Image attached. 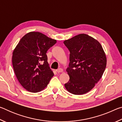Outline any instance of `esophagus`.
<instances>
[{"mask_svg": "<svg viewBox=\"0 0 122 122\" xmlns=\"http://www.w3.org/2000/svg\"><path fill=\"white\" fill-rule=\"evenodd\" d=\"M56 71L57 72V73H62L63 71V69L62 68H59L58 69L56 70Z\"/></svg>", "mask_w": 122, "mask_h": 122, "instance_id": "34e87169", "label": "esophagus"}]
</instances>
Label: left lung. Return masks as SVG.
Masks as SVG:
<instances>
[{
    "mask_svg": "<svg viewBox=\"0 0 122 122\" xmlns=\"http://www.w3.org/2000/svg\"><path fill=\"white\" fill-rule=\"evenodd\" d=\"M63 43L70 51L66 69L69 80L65 88L74 95L87 93L101 79L106 68L107 57L102 45L86 34H78Z\"/></svg>",
    "mask_w": 122,
    "mask_h": 122,
    "instance_id": "left-lung-1",
    "label": "left lung"
}]
</instances>
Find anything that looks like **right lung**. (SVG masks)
<instances>
[{
    "instance_id": "right-lung-1",
    "label": "right lung",
    "mask_w": 122,
    "mask_h": 122,
    "mask_svg": "<svg viewBox=\"0 0 122 122\" xmlns=\"http://www.w3.org/2000/svg\"><path fill=\"white\" fill-rule=\"evenodd\" d=\"M56 40L39 32H30L20 39L12 54L14 73L26 90H44L54 73L47 62V51Z\"/></svg>"
}]
</instances>
